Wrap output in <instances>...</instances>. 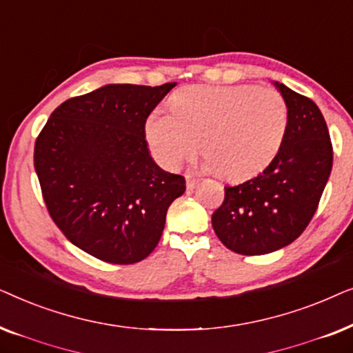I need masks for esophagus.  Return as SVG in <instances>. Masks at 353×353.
I'll return each instance as SVG.
<instances>
[{
	"instance_id": "esophagus-1",
	"label": "esophagus",
	"mask_w": 353,
	"mask_h": 353,
	"mask_svg": "<svg viewBox=\"0 0 353 353\" xmlns=\"http://www.w3.org/2000/svg\"><path fill=\"white\" fill-rule=\"evenodd\" d=\"M196 186H197V178L192 176V175H186V188H188V190L192 191Z\"/></svg>"
}]
</instances>
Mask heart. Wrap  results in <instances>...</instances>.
I'll use <instances>...</instances> for the list:
<instances>
[{"label":"heart","mask_w":353,"mask_h":353,"mask_svg":"<svg viewBox=\"0 0 353 353\" xmlns=\"http://www.w3.org/2000/svg\"><path fill=\"white\" fill-rule=\"evenodd\" d=\"M170 104L173 112L156 110L144 127L152 156L168 170L194 157L201 141L205 170L245 180L273 162L286 137V101L272 88L192 85Z\"/></svg>","instance_id":"heart-1"}]
</instances>
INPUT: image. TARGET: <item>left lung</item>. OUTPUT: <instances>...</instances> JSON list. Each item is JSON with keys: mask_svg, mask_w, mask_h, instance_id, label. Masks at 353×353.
I'll use <instances>...</instances> for the list:
<instances>
[{"mask_svg": "<svg viewBox=\"0 0 353 353\" xmlns=\"http://www.w3.org/2000/svg\"><path fill=\"white\" fill-rule=\"evenodd\" d=\"M288 105L281 149L259 176L225 186L212 215L215 234L230 250L263 255L296 241L315 215L332 168L325 117L312 99L274 81Z\"/></svg>", "mask_w": 353, "mask_h": 353, "instance_id": "left-lung-1", "label": "left lung"}]
</instances>
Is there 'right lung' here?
<instances>
[{"mask_svg":"<svg viewBox=\"0 0 353 353\" xmlns=\"http://www.w3.org/2000/svg\"><path fill=\"white\" fill-rule=\"evenodd\" d=\"M176 83L104 85L62 103L35 143V172L51 219L86 254L141 262L161 239L185 178L149 154L144 125Z\"/></svg>","mask_w":353,"mask_h":353,"instance_id":"obj_1","label":"right lung"}]
</instances>
